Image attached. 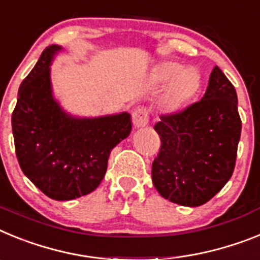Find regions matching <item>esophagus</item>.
Wrapping results in <instances>:
<instances>
[{
  "instance_id": "1",
  "label": "esophagus",
  "mask_w": 260,
  "mask_h": 260,
  "mask_svg": "<svg viewBox=\"0 0 260 260\" xmlns=\"http://www.w3.org/2000/svg\"><path fill=\"white\" fill-rule=\"evenodd\" d=\"M133 124L136 128H144L149 124V111L144 107H139L133 111Z\"/></svg>"
}]
</instances>
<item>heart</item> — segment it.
<instances>
[{
	"label": "heart",
	"instance_id": "1",
	"mask_svg": "<svg viewBox=\"0 0 260 260\" xmlns=\"http://www.w3.org/2000/svg\"><path fill=\"white\" fill-rule=\"evenodd\" d=\"M173 79L172 81L171 80ZM157 80L170 82L166 102L171 108H179L195 95L199 89V74L193 68L182 69L178 62H164L157 69Z\"/></svg>",
	"mask_w": 260,
	"mask_h": 260
}]
</instances>
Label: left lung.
Listing matches in <instances>:
<instances>
[{
	"label": "left lung",
	"instance_id": "1",
	"mask_svg": "<svg viewBox=\"0 0 260 260\" xmlns=\"http://www.w3.org/2000/svg\"><path fill=\"white\" fill-rule=\"evenodd\" d=\"M234 86L214 67L204 96L182 111L161 115L154 129L161 149L152 180L171 203L199 207L226 184L234 171L241 117Z\"/></svg>",
	"mask_w": 260,
	"mask_h": 260
}]
</instances>
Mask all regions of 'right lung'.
<instances>
[{
  "label": "right lung",
  "mask_w": 260,
  "mask_h": 260,
  "mask_svg": "<svg viewBox=\"0 0 260 260\" xmlns=\"http://www.w3.org/2000/svg\"><path fill=\"white\" fill-rule=\"evenodd\" d=\"M61 47L43 51L22 81L11 127L22 171L48 198L72 200L92 192L105 178L112 149L129 136L131 115L74 117L52 95L51 65Z\"/></svg>",
  "instance_id": "obj_1"
}]
</instances>
